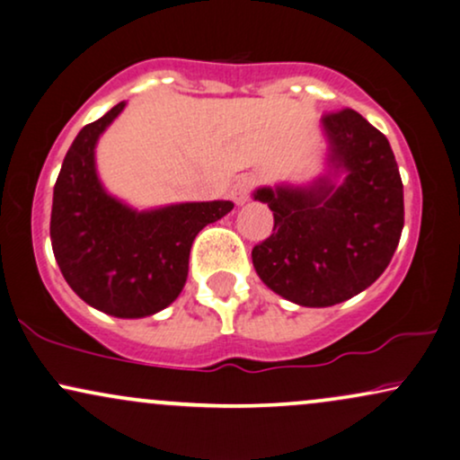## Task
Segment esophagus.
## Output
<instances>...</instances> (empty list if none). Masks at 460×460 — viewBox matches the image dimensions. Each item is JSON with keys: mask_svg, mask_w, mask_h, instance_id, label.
I'll use <instances>...</instances> for the list:
<instances>
[{"mask_svg": "<svg viewBox=\"0 0 460 460\" xmlns=\"http://www.w3.org/2000/svg\"><path fill=\"white\" fill-rule=\"evenodd\" d=\"M252 186H254V180L251 175H244L240 177V180H235V184L231 186V199L235 201V206H244L248 199H251Z\"/></svg>", "mask_w": 460, "mask_h": 460, "instance_id": "34e87169", "label": "esophagus"}]
</instances>
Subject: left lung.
Wrapping results in <instances>:
<instances>
[{"label": "left lung", "instance_id": "left-lung-1", "mask_svg": "<svg viewBox=\"0 0 460 460\" xmlns=\"http://www.w3.org/2000/svg\"><path fill=\"white\" fill-rule=\"evenodd\" d=\"M325 171L311 184L261 186L274 231L252 248L259 279L285 300L334 306L384 274L405 225L402 181L385 135L353 109L321 119Z\"/></svg>", "mask_w": 460, "mask_h": 460}]
</instances>
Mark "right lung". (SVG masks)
Masks as SVG:
<instances>
[{
    "instance_id": "right-lung-1",
    "label": "right lung",
    "mask_w": 460,
    "mask_h": 460,
    "mask_svg": "<svg viewBox=\"0 0 460 460\" xmlns=\"http://www.w3.org/2000/svg\"><path fill=\"white\" fill-rule=\"evenodd\" d=\"M124 107L115 104L72 141L53 188L51 244L66 283L83 302L111 317L141 319L175 302L197 234L234 203L135 209L109 195L98 177L96 146Z\"/></svg>"
}]
</instances>
